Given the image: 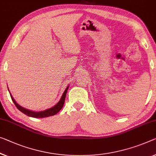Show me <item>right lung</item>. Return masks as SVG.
Instances as JSON below:
<instances>
[{"label": "right lung", "mask_w": 156, "mask_h": 156, "mask_svg": "<svg viewBox=\"0 0 156 156\" xmlns=\"http://www.w3.org/2000/svg\"><path fill=\"white\" fill-rule=\"evenodd\" d=\"M68 87H69V86L66 88V89L65 90V91L63 93V95H62L61 100H59V102L57 103L55 106L51 107V108L47 109L46 110H44V111H42V112H33V111H30V110H29V109L23 108V107L20 106V105L17 104V103L16 102V101L14 100V99L13 98V97L12 96L11 94H10V96H11L12 100L13 102L14 103V105H15V106L16 107V108L20 110V111L22 112V113H23L26 115H27V116H28L34 117V118H45V117L54 116V115L56 114L60 111V110L62 109V107H63L65 100H66V95L67 91H68Z\"/></svg>", "instance_id": "obj_1"}]
</instances>
